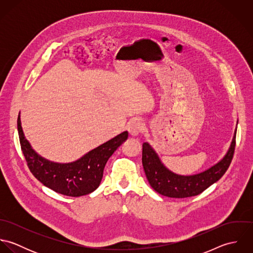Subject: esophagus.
Listing matches in <instances>:
<instances>
[{
    "mask_svg": "<svg viewBox=\"0 0 253 253\" xmlns=\"http://www.w3.org/2000/svg\"><path fill=\"white\" fill-rule=\"evenodd\" d=\"M144 128V125L140 120L133 119L127 125V130L131 136H137Z\"/></svg>",
    "mask_w": 253,
    "mask_h": 253,
    "instance_id": "1",
    "label": "esophagus"
}]
</instances>
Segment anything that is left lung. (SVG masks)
<instances>
[{
	"instance_id": "obj_1",
	"label": "left lung",
	"mask_w": 253,
	"mask_h": 253,
	"mask_svg": "<svg viewBox=\"0 0 253 253\" xmlns=\"http://www.w3.org/2000/svg\"><path fill=\"white\" fill-rule=\"evenodd\" d=\"M236 133L237 127L228 151L220 161L204 171L190 175L171 171L164 165L154 148L148 142H144L142 145V164L151 187L159 194L169 198L181 199L201 194L219 180L228 169L235 151Z\"/></svg>"
}]
</instances>
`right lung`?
Segmentation results:
<instances>
[{"label": "right lung", "instance_id": "obj_1", "mask_svg": "<svg viewBox=\"0 0 253 253\" xmlns=\"http://www.w3.org/2000/svg\"><path fill=\"white\" fill-rule=\"evenodd\" d=\"M17 130L21 150L33 175L45 187L69 197L84 196L98 188L109 158L128 136V132L124 131L74 162L56 163L39 155L26 139L21 126L20 113Z\"/></svg>", "mask_w": 253, "mask_h": 253}]
</instances>
